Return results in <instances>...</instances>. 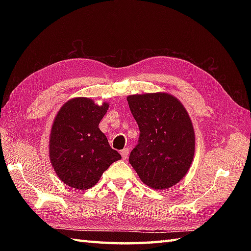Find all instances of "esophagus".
<instances>
[{
  "instance_id": "obj_1",
  "label": "esophagus",
  "mask_w": 251,
  "mask_h": 251,
  "mask_svg": "<svg viewBox=\"0 0 251 251\" xmlns=\"http://www.w3.org/2000/svg\"><path fill=\"white\" fill-rule=\"evenodd\" d=\"M128 154H129V149H128V148L123 149V150L121 151V155H122L123 159H127V158H128Z\"/></svg>"
}]
</instances>
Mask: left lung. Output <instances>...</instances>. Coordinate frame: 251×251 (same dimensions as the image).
Masks as SVG:
<instances>
[{"label": "left lung", "mask_w": 251, "mask_h": 251, "mask_svg": "<svg viewBox=\"0 0 251 251\" xmlns=\"http://www.w3.org/2000/svg\"><path fill=\"white\" fill-rule=\"evenodd\" d=\"M127 101L140 131L129 163L143 183L168 189L184 177L193 161L195 135L188 112L165 93L132 95Z\"/></svg>", "instance_id": "left-lung-1"}]
</instances>
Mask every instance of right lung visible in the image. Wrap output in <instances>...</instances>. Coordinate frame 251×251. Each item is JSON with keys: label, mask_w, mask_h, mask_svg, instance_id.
Masks as SVG:
<instances>
[{"label": "right lung", "mask_w": 251, "mask_h": 251, "mask_svg": "<svg viewBox=\"0 0 251 251\" xmlns=\"http://www.w3.org/2000/svg\"><path fill=\"white\" fill-rule=\"evenodd\" d=\"M109 103L95 104L89 98H74L62 105L51 127L50 157L63 183L90 189L112 163L122 158L113 150L99 123Z\"/></svg>", "instance_id": "add662e5"}]
</instances>
